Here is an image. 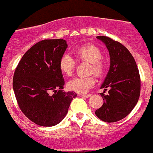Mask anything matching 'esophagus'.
Masks as SVG:
<instances>
[{"label":"esophagus","instance_id":"esophagus-1","mask_svg":"<svg viewBox=\"0 0 153 153\" xmlns=\"http://www.w3.org/2000/svg\"><path fill=\"white\" fill-rule=\"evenodd\" d=\"M82 96L85 97H87V98H88V97H91V94H87V95H82Z\"/></svg>","mask_w":153,"mask_h":153}]
</instances>
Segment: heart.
I'll list each match as a JSON object with an SVG mask.
<instances>
[{"label": "heart", "mask_w": 153, "mask_h": 153, "mask_svg": "<svg viewBox=\"0 0 153 153\" xmlns=\"http://www.w3.org/2000/svg\"><path fill=\"white\" fill-rule=\"evenodd\" d=\"M74 54L77 60L86 61L91 63V73H94L97 76H101L104 73L105 64L101 60L102 58V51L99 48L93 44L80 46L75 50ZM76 65V61L70 54H65L59 61V68L65 75H71ZM94 77H76L70 80L67 87L71 91L78 93H85L94 85Z\"/></svg>", "instance_id": "b5f03b06"}]
</instances>
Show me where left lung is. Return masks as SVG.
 Listing matches in <instances>:
<instances>
[{"instance_id": "obj_1", "label": "left lung", "mask_w": 153, "mask_h": 153, "mask_svg": "<svg viewBox=\"0 0 153 153\" xmlns=\"http://www.w3.org/2000/svg\"><path fill=\"white\" fill-rule=\"evenodd\" d=\"M108 50L110 68L100 88H110L108 95L100 93L104 102L95 111L101 120L114 123L126 117L135 108L140 94V78L135 59L119 42L97 36ZM105 93V92H104Z\"/></svg>"}]
</instances>
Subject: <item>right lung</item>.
Here are the masks:
<instances>
[{"mask_svg":"<svg viewBox=\"0 0 153 153\" xmlns=\"http://www.w3.org/2000/svg\"><path fill=\"white\" fill-rule=\"evenodd\" d=\"M67 48L63 39L41 40L23 55L15 71L13 88L18 105L38 126L61 122L77 96L75 92L62 90L65 81L59 61Z\"/></svg>","mask_w":153,"mask_h":153,"instance_id":"1","label":"right lung"}]
</instances>
